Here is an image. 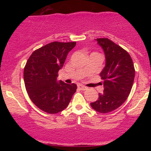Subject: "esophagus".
Returning a JSON list of instances; mask_svg holds the SVG:
<instances>
[{
    "label": "esophagus",
    "mask_w": 151,
    "mask_h": 151,
    "mask_svg": "<svg viewBox=\"0 0 151 151\" xmlns=\"http://www.w3.org/2000/svg\"><path fill=\"white\" fill-rule=\"evenodd\" d=\"M77 88H78L80 90H81V91H85V90H87V87H85L84 85H80V84L77 85Z\"/></svg>",
    "instance_id": "1"
}]
</instances>
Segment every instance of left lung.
I'll use <instances>...</instances> for the list:
<instances>
[{
    "label": "left lung",
    "instance_id": "8db88e82",
    "mask_svg": "<svg viewBox=\"0 0 151 151\" xmlns=\"http://www.w3.org/2000/svg\"><path fill=\"white\" fill-rule=\"evenodd\" d=\"M104 50L105 66L100 73L104 92L91 106L101 113L112 112L123 104L134 83L135 70L130 55L122 47L106 38L96 39Z\"/></svg>",
    "mask_w": 151,
    "mask_h": 151
}]
</instances>
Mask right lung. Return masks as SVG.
<instances>
[{
    "label": "right lung",
    "mask_w": 151,
    "mask_h": 151,
    "mask_svg": "<svg viewBox=\"0 0 151 151\" xmlns=\"http://www.w3.org/2000/svg\"><path fill=\"white\" fill-rule=\"evenodd\" d=\"M76 42H54L35 50L24 68V82L33 104L44 112L55 114L66 109L77 90L74 83L58 81L68 53Z\"/></svg>",
    "instance_id": "add662e5"
}]
</instances>
